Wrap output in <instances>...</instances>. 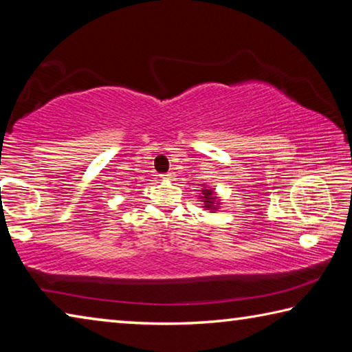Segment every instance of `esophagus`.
Returning a JSON list of instances; mask_svg holds the SVG:
<instances>
[{"label":"esophagus","instance_id":"esophagus-1","mask_svg":"<svg viewBox=\"0 0 352 352\" xmlns=\"http://www.w3.org/2000/svg\"><path fill=\"white\" fill-rule=\"evenodd\" d=\"M162 178H164V180H172V178H174V174H172V172H168V174L162 175Z\"/></svg>","mask_w":352,"mask_h":352}]
</instances>
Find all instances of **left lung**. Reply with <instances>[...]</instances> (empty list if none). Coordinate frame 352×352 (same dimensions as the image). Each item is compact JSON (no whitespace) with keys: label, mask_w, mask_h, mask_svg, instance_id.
Wrapping results in <instances>:
<instances>
[{"label":"left lung","mask_w":352,"mask_h":352,"mask_svg":"<svg viewBox=\"0 0 352 352\" xmlns=\"http://www.w3.org/2000/svg\"><path fill=\"white\" fill-rule=\"evenodd\" d=\"M201 190H200V195H199V201H201V204H204V206L201 208H205V210H210L211 212H214V211H219V206L222 205L220 204V199L217 197V194H216V189H212V188H208L206 184H201Z\"/></svg>","instance_id":"obj_1"}]
</instances>
